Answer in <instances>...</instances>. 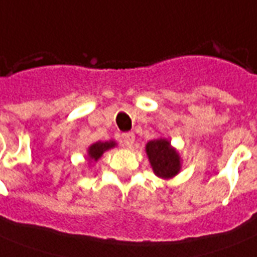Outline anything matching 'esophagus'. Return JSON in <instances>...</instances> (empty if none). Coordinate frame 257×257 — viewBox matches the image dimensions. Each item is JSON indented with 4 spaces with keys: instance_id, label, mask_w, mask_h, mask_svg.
I'll use <instances>...</instances> for the list:
<instances>
[{
    "instance_id": "esophagus-1",
    "label": "esophagus",
    "mask_w": 257,
    "mask_h": 257,
    "mask_svg": "<svg viewBox=\"0 0 257 257\" xmlns=\"http://www.w3.org/2000/svg\"><path fill=\"white\" fill-rule=\"evenodd\" d=\"M121 143H122V145L126 147V148H131L133 145V143H135V133H122V135H121Z\"/></svg>"
}]
</instances>
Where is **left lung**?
<instances>
[{"label": "left lung", "mask_w": 257, "mask_h": 257, "mask_svg": "<svg viewBox=\"0 0 257 257\" xmlns=\"http://www.w3.org/2000/svg\"><path fill=\"white\" fill-rule=\"evenodd\" d=\"M145 152L153 169V173L160 179L169 180L181 171V156L173 148L171 141L164 137L151 140L145 145Z\"/></svg>", "instance_id": "obj_1"}]
</instances>
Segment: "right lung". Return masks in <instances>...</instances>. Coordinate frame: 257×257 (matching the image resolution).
Segmentation results:
<instances>
[{"label":"right lung","instance_id":"right-lung-1","mask_svg":"<svg viewBox=\"0 0 257 257\" xmlns=\"http://www.w3.org/2000/svg\"><path fill=\"white\" fill-rule=\"evenodd\" d=\"M117 145L116 141L109 140V141H97L94 144H92L88 148V155H86V160L89 161V164H92V163H97V161L100 160L101 156L104 155L106 151L109 149L114 148Z\"/></svg>","mask_w":257,"mask_h":257}]
</instances>
